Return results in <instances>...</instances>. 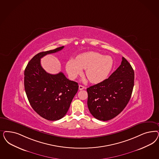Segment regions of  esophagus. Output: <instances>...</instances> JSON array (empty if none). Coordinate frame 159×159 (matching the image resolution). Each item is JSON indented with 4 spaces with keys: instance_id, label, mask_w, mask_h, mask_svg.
<instances>
[{
    "instance_id": "34e87169",
    "label": "esophagus",
    "mask_w": 159,
    "mask_h": 159,
    "mask_svg": "<svg viewBox=\"0 0 159 159\" xmlns=\"http://www.w3.org/2000/svg\"><path fill=\"white\" fill-rule=\"evenodd\" d=\"M85 88V87L84 86H83V85H79V89L80 90H82V89H84Z\"/></svg>"
}]
</instances>
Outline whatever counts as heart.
<instances>
[{
  "label": "heart",
  "instance_id": "b5f03b06",
  "mask_svg": "<svg viewBox=\"0 0 159 159\" xmlns=\"http://www.w3.org/2000/svg\"><path fill=\"white\" fill-rule=\"evenodd\" d=\"M113 60L111 56L97 52H88L70 59L67 62L66 70L70 77L75 79L85 69V75L93 84L104 81L112 69Z\"/></svg>",
  "mask_w": 159,
  "mask_h": 159
}]
</instances>
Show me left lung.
I'll return each instance as SVG.
<instances>
[{
    "label": "left lung",
    "instance_id": "obj_1",
    "mask_svg": "<svg viewBox=\"0 0 159 159\" xmlns=\"http://www.w3.org/2000/svg\"><path fill=\"white\" fill-rule=\"evenodd\" d=\"M134 73L124 57L120 66L108 79L88 88V107L94 118L107 121L126 107L131 98Z\"/></svg>",
    "mask_w": 159,
    "mask_h": 159
}]
</instances>
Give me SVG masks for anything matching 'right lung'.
Listing matches in <instances>:
<instances>
[{
    "mask_svg": "<svg viewBox=\"0 0 159 159\" xmlns=\"http://www.w3.org/2000/svg\"><path fill=\"white\" fill-rule=\"evenodd\" d=\"M64 47L38 53L25 70V89L29 103L37 113L48 120H57L66 115L78 89V83L67 79L61 72L50 74L41 67L42 57Z\"/></svg>",
    "mask_w": 159,
    "mask_h": 159,
    "instance_id": "add662e5",
    "label": "right lung"
}]
</instances>
